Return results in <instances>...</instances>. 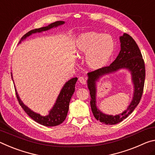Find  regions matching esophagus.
<instances>
[{
  "mask_svg": "<svg viewBox=\"0 0 155 155\" xmlns=\"http://www.w3.org/2000/svg\"><path fill=\"white\" fill-rule=\"evenodd\" d=\"M78 80H79V82L82 84H86V83H87V82H86L85 78L84 77V76H80V77L79 78V79H78Z\"/></svg>",
  "mask_w": 155,
  "mask_h": 155,
  "instance_id": "1",
  "label": "esophagus"
}]
</instances>
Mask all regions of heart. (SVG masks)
I'll return each instance as SVG.
<instances>
[{"label": "heart", "mask_w": 155, "mask_h": 155, "mask_svg": "<svg viewBox=\"0 0 155 155\" xmlns=\"http://www.w3.org/2000/svg\"><path fill=\"white\" fill-rule=\"evenodd\" d=\"M115 47V42L110 35L94 31L81 34L76 42L77 52L87 55V64L93 69L106 65L113 54Z\"/></svg>", "instance_id": "b5f03b06"}]
</instances>
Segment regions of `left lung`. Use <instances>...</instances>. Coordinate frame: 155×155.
Segmentation results:
<instances>
[{
	"label": "left lung",
	"instance_id": "obj_1",
	"mask_svg": "<svg viewBox=\"0 0 155 155\" xmlns=\"http://www.w3.org/2000/svg\"><path fill=\"white\" fill-rule=\"evenodd\" d=\"M121 51L118 56L112 64L88 73V87L91 95V107L93 115L97 120L107 125H114L126 119L133 111L141 100L145 82L146 69L145 63L142 57L140 49L133 38L130 35L124 34L120 37ZM126 68L131 72L135 87V93L133 101L127 109L120 115L107 116L97 110L95 105V81L103 74L116 71L120 68Z\"/></svg>",
	"mask_w": 155,
	"mask_h": 155
}]
</instances>
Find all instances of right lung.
<instances>
[{
	"label": "right lung",
	"instance_id": "right-lung-1",
	"mask_svg": "<svg viewBox=\"0 0 155 155\" xmlns=\"http://www.w3.org/2000/svg\"><path fill=\"white\" fill-rule=\"evenodd\" d=\"M64 23V21H56L50 24L47 27L31 30V31L27 32V34H25L21 38L19 43L21 42V40L26 38L27 37H28L30 35H31L32 34H34V33L36 32L46 31V30L50 29L53 27H55L58 26V25H62ZM77 80L78 78H74L71 79L69 81H68V82L65 84V85L64 86V87L62 88V91H60V95L57 99L56 103L55 104L54 107H53L51 110H50L49 115L45 117L41 116L39 115V114L33 112V111L30 110L29 108L24 105V104L22 102V101L20 100V99L19 98L16 91V95L18 99V101L19 102V104L21 106V107L23 108L25 113H26L32 120H34L35 121H36V122L45 126H58L62 124L63 121H64L66 117H67V113L68 110V106H69V102L71 98L73 93H74L75 91V86Z\"/></svg>",
	"mask_w": 155,
	"mask_h": 155
}]
</instances>
